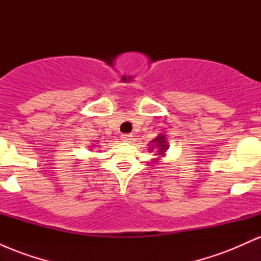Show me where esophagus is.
<instances>
[{
    "label": "esophagus",
    "mask_w": 261,
    "mask_h": 261,
    "mask_svg": "<svg viewBox=\"0 0 261 261\" xmlns=\"http://www.w3.org/2000/svg\"><path fill=\"white\" fill-rule=\"evenodd\" d=\"M121 141L122 142H131V141H133V135H128V134L121 135Z\"/></svg>",
    "instance_id": "34e87169"
}]
</instances>
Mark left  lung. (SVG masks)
<instances>
[{
	"label": "left lung",
	"instance_id": "obj_1",
	"mask_svg": "<svg viewBox=\"0 0 261 261\" xmlns=\"http://www.w3.org/2000/svg\"><path fill=\"white\" fill-rule=\"evenodd\" d=\"M169 148L168 142H167L166 136L164 135H158L154 140L151 141V146H149V152L155 151V158L152 160V163H155V162H160L162 157L166 155L167 149Z\"/></svg>",
	"mask_w": 261,
	"mask_h": 261
}]
</instances>
